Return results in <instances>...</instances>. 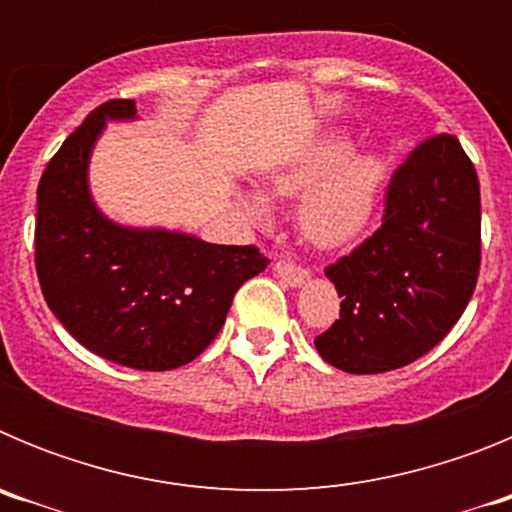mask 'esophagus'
<instances>
[{
	"label": "esophagus",
	"mask_w": 512,
	"mask_h": 512,
	"mask_svg": "<svg viewBox=\"0 0 512 512\" xmlns=\"http://www.w3.org/2000/svg\"><path fill=\"white\" fill-rule=\"evenodd\" d=\"M274 271H277L279 277H282L289 287H300L302 282L310 279V269H305L302 264H295V261H277V264H274Z\"/></svg>",
	"instance_id": "34e87169"
}]
</instances>
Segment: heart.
I'll list each match as a JSON object with an SVG mask.
<instances>
[{
	"mask_svg": "<svg viewBox=\"0 0 512 512\" xmlns=\"http://www.w3.org/2000/svg\"><path fill=\"white\" fill-rule=\"evenodd\" d=\"M351 143L343 138H323L302 148L292 161L271 174V189L277 194H300V228L320 246H341L351 241L372 220L377 205L382 164L377 158H354ZM243 210L261 223L269 207L261 197H243Z\"/></svg>",
	"mask_w": 512,
	"mask_h": 512,
	"instance_id": "heart-1",
	"label": "heart"
}]
</instances>
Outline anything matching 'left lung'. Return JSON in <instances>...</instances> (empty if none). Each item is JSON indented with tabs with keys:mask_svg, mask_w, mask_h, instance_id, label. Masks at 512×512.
Returning a JSON list of instances; mask_svg holds the SVG:
<instances>
[{
	"mask_svg": "<svg viewBox=\"0 0 512 512\" xmlns=\"http://www.w3.org/2000/svg\"><path fill=\"white\" fill-rule=\"evenodd\" d=\"M479 261L477 171L456 135H431L392 174L382 225L325 266L341 318L315 338L318 354L351 374L413 364L467 310Z\"/></svg>",
	"mask_w": 512,
	"mask_h": 512,
	"instance_id": "left-lung-1",
	"label": "left lung"
}]
</instances>
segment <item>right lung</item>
<instances>
[{
    "mask_svg": "<svg viewBox=\"0 0 512 512\" xmlns=\"http://www.w3.org/2000/svg\"><path fill=\"white\" fill-rule=\"evenodd\" d=\"M110 99L63 140L38 184L35 271L71 336L130 369L189 364L220 333L243 282L269 264L256 246H215L166 230H130L99 215L87 161L107 117H133Z\"/></svg>",
    "mask_w": 512,
    "mask_h": 512,
    "instance_id": "add662e5",
    "label": "right lung"
}]
</instances>
